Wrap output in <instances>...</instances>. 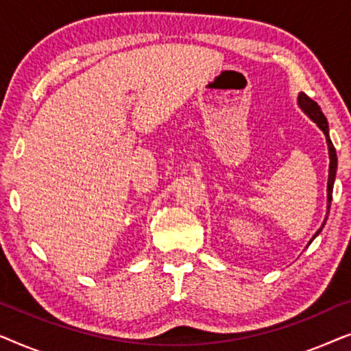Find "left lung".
<instances>
[{
	"mask_svg": "<svg viewBox=\"0 0 351 351\" xmlns=\"http://www.w3.org/2000/svg\"><path fill=\"white\" fill-rule=\"evenodd\" d=\"M297 104H299V107L302 112H304L306 117H308L311 121L316 123V126H318L321 131L324 132L326 136V143H328V152H329V176H328V214H329V209H330V201H332V190H334V180H335V174H337V153H335V148L332 145V142H330V137H329V124H328V119H326V117L323 114V112H321L319 105L313 102L308 95L304 94V93H299V95H297ZM328 214H326L324 217V222L323 225H321L318 232H316L313 234V238L310 239V243L313 241V239L318 237V234L321 233V230L324 228L326 225V220H328ZM308 243V246H310Z\"/></svg>",
	"mask_w": 351,
	"mask_h": 351,
	"instance_id": "obj_1",
	"label": "left lung"
}]
</instances>
